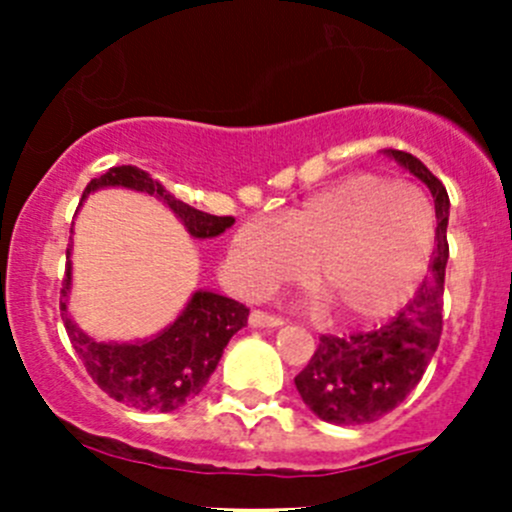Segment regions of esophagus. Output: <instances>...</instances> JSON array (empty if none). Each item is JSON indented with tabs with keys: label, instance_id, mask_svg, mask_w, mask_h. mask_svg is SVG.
Here are the masks:
<instances>
[{
	"label": "esophagus",
	"instance_id": "obj_1",
	"mask_svg": "<svg viewBox=\"0 0 512 512\" xmlns=\"http://www.w3.org/2000/svg\"><path fill=\"white\" fill-rule=\"evenodd\" d=\"M250 324L252 327H280V324H285V319L277 317V314H272V312L255 309V312L250 314Z\"/></svg>",
	"mask_w": 512,
	"mask_h": 512
}]
</instances>
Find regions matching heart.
I'll list each match as a JSON object with an SVG mask.
<instances>
[{"mask_svg": "<svg viewBox=\"0 0 512 512\" xmlns=\"http://www.w3.org/2000/svg\"><path fill=\"white\" fill-rule=\"evenodd\" d=\"M436 218L423 190L359 173L302 200L277 227L247 220L232 237L237 280L252 294L297 280L334 322H379L404 307L426 277Z\"/></svg>", "mask_w": 512, "mask_h": 512, "instance_id": "b5f03b06", "label": "heart"}]
</instances>
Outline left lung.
I'll return each instance as SVG.
<instances>
[{"label": "left lung", "mask_w": 512, "mask_h": 512, "mask_svg": "<svg viewBox=\"0 0 512 512\" xmlns=\"http://www.w3.org/2000/svg\"><path fill=\"white\" fill-rule=\"evenodd\" d=\"M428 185L436 205L431 275L391 322L349 337L322 334L309 364L294 376L299 396L322 421L371 423L394 411L421 381L443 332V282L448 262V193L441 180L406 151H389Z\"/></svg>", "instance_id": "8db88e82"}]
</instances>
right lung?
<instances>
[{
    "instance_id": "right-lung-1",
    "label": "right lung",
    "mask_w": 512,
    "mask_h": 512,
    "mask_svg": "<svg viewBox=\"0 0 512 512\" xmlns=\"http://www.w3.org/2000/svg\"><path fill=\"white\" fill-rule=\"evenodd\" d=\"M121 185V188L143 190L163 200L188 227L193 237H215L235 223L232 215H210L195 210L170 195L158 180L136 165H116L108 168L101 178L86 185L84 195L91 190ZM71 247H66V277L61 282V319L66 334L86 371L96 381L98 389L106 391L111 399L133 406L138 411H175L185 401L195 399L208 384L210 374L218 366L227 342L237 329L247 324L250 309L242 302L223 297L215 292H195L188 307L178 319L158 337L136 344H103L94 342L89 334L81 332L69 317L66 297L71 287Z\"/></svg>"
}]
</instances>
